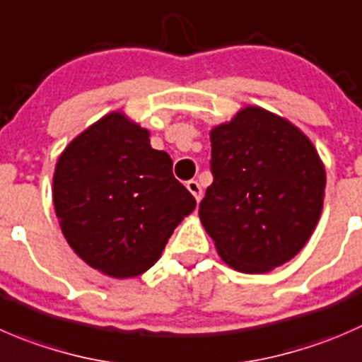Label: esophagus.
<instances>
[{
  "mask_svg": "<svg viewBox=\"0 0 362 362\" xmlns=\"http://www.w3.org/2000/svg\"><path fill=\"white\" fill-rule=\"evenodd\" d=\"M187 189H189V191H191V194L194 196L196 202L199 203V199H202V194H203L202 185H199L196 180H189V182H187Z\"/></svg>",
  "mask_w": 362,
  "mask_h": 362,
  "instance_id": "34e87169",
  "label": "esophagus"
}]
</instances>
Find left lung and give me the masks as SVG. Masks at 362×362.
Masks as SVG:
<instances>
[{
  "instance_id": "1",
  "label": "left lung",
  "mask_w": 362,
  "mask_h": 362,
  "mask_svg": "<svg viewBox=\"0 0 362 362\" xmlns=\"http://www.w3.org/2000/svg\"><path fill=\"white\" fill-rule=\"evenodd\" d=\"M214 182L199 217L221 258L245 274L292 259L324 206L325 170L310 139L290 122L245 107L210 132Z\"/></svg>"
}]
</instances>
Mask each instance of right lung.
Listing matches in <instances>:
<instances>
[{
	"label": "right lung",
	"mask_w": 362,
	"mask_h": 362,
	"mask_svg": "<svg viewBox=\"0 0 362 362\" xmlns=\"http://www.w3.org/2000/svg\"><path fill=\"white\" fill-rule=\"evenodd\" d=\"M52 199L77 256L113 278H134L159 259L196 199L173 160L150 146L148 131L111 113L59 156Z\"/></svg>",
	"instance_id": "obj_1"
}]
</instances>
